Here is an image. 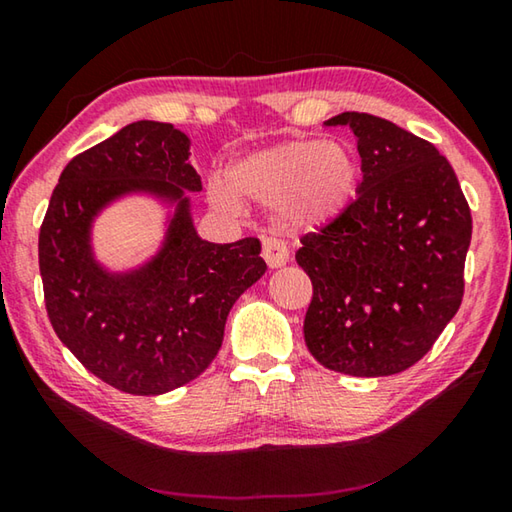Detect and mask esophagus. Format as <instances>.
Masks as SVG:
<instances>
[{
    "mask_svg": "<svg viewBox=\"0 0 512 512\" xmlns=\"http://www.w3.org/2000/svg\"><path fill=\"white\" fill-rule=\"evenodd\" d=\"M262 257L268 264V268H280L289 262V250L284 246V241L275 237H264L262 239Z\"/></svg>",
    "mask_w": 512,
    "mask_h": 512,
    "instance_id": "esophagus-1",
    "label": "esophagus"
}]
</instances>
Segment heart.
Returning a JSON list of instances; mask_svg holds the SVG:
<instances>
[{
  "label": "heart",
  "mask_w": 512,
  "mask_h": 512,
  "mask_svg": "<svg viewBox=\"0 0 512 512\" xmlns=\"http://www.w3.org/2000/svg\"><path fill=\"white\" fill-rule=\"evenodd\" d=\"M361 167L348 146L323 140H289L239 158L230 185L212 183L210 198L225 212L241 210V198L280 205L291 230H323L350 210L359 192Z\"/></svg>",
  "instance_id": "heart-1"
}]
</instances>
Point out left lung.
<instances>
[{"mask_svg": "<svg viewBox=\"0 0 512 512\" xmlns=\"http://www.w3.org/2000/svg\"><path fill=\"white\" fill-rule=\"evenodd\" d=\"M327 124L357 135L363 180L350 210L302 237L296 253L314 284L305 343L343 375H395L431 350L461 307L470 205L427 140L366 112Z\"/></svg>", "mask_w": 512, "mask_h": 512, "instance_id": "obj_1", "label": "left lung"}]
</instances>
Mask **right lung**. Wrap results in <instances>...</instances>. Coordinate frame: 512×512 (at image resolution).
I'll list each match as a JSON object with an SVG mask.
<instances>
[{
    "mask_svg": "<svg viewBox=\"0 0 512 512\" xmlns=\"http://www.w3.org/2000/svg\"><path fill=\"white\" fill-rule=\"evenodd\" d=\"M189 137L135 121L67 164L40 228L38 257L51 327L92 375L131 395H162L196 379L223 343L232 305L266 271L255 237L212 244L196 232L201 176ZM144 195L165 210L159 250L115 272L93 250V223Z\"/></svg>",
    "mask_w": 512,
    "mask_h": 512,
    "instance_id": "1",
    "label": "right lung"
}]
</instances>
